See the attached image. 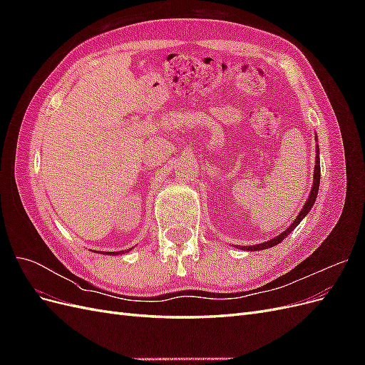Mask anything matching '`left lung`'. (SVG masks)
<instances>
[{
    "instance_id": "1",
    "label": "left lung",
    "mask_w": 365,
    "mask_h": 365,
    "mask_svg": "<svg viewBox=\"0 0 365 365\" xmlns=\"http://www.w3.org/2000/svg\"><path fill=\"white\" fill-rule=\"evenodd\" d=\"M318 140V138H317ZM318 189H319V149H318V145H317V155H315V168H314V184H312V189H311V193H309V197L306 200L302 212L298 213V216L295 217L294 222L286 228L284 231H282V233L279 236H275L274 239L271 240H267L263 242V244H257V245H250V247H239L240 250H247V251H259V250H267V248H271V247H275L279 245L280 242L288 237L292 231L295 230V227L302 222V220L304 219V216L311 212V208L314 207L315 204V200H317V195H318ZM237 248V247H236Z\"/></svg>"
}]
</instances>
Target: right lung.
I'll return each instance as SVG.
<instances>
[{
  "instance_id": "obj_1",
  "label": "right lung",
  "mask_w": 365,
  "mask_h": 365,
  "mask_svg": "<svg viewBox=\"0 0 365 365\" xmlns=\"http://www.w3.org/2000/svg\"><path fill=\"white\" fill-rule=\"evenodd\" d=\"M128 251H130V250H125V251H96V252H101V254H109V256H118V254H123V252H128Z\"/></svg>"
}]
</instances>
